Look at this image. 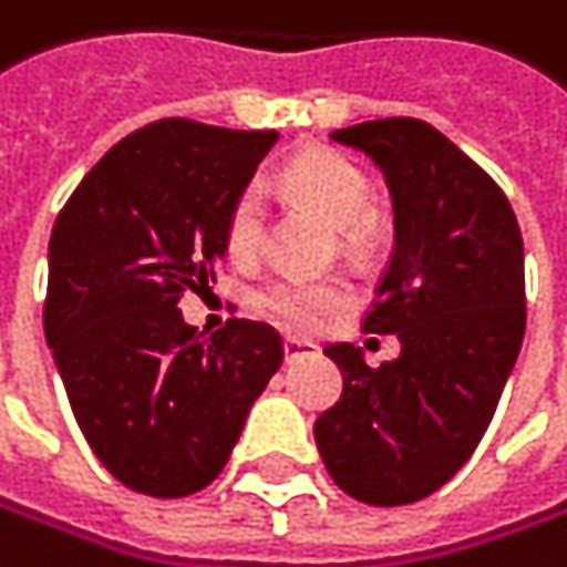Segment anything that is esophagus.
Instances as JSON below:
<instances>
[{
  "label": "esophagus",
  "mask_w": 567,
  "mask_h": 567,
  "mask_svg": "<svg viewBox=\"0 0 567 567\" xmlns=\"http://www.w3.org/2000/svg\"><path fill=\"white\" fill-rule=\"evenodd\" d=\"M309 353H316V347L312 343H306V340H286V363H296V360H302V357H309Z\"/></svg>",
  "instance_id": "obj_1"
}]
</instances>
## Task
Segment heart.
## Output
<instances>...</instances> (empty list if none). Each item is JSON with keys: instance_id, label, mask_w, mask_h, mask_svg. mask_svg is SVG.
<instances>
[{"instance_id": "1", "label": "heart", "mask_w": 567, "mask_h": 567, "mask_svg": "<svg viewBox=\"0 0 567 567\" xmlns=\"http://www.w3.org/2000/svg\"><path fill=\"white\" fill-rule=\"evenodd\" d=\"M281 183H286L296 197L322 210L337 227H343L347 245H363L370 230H374V183L370 176L337 148H306L292 156L281 169ZM265 193L258 183H248L237 189L224 214L220 241L224 251L234 261H255L265 241ZM347 302V286L340 278H299V275H281L271 278L258 292V309L286 326L292 333H312L326 322V316L337 312Z\"/></svg>"}]
</instances>
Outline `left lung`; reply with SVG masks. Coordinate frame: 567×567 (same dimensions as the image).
Masks as SVG:
<instances>
[{
  "label": "left lung",
  "instance_id": "obj_1",
  "mask_svg": "<svg viewBox=\"0 0 567 567\" xmlns=\"http://www.w3.org/2000/svg\"><path fill=\"white\" fill-rule=\"evenodd\" d=\"M374 159L394 200V251L363 316L401 353L367 367L326 347L340 401L316 419L333 483L370 507L415 504L480 445L527 322L524 241L511 200L460 145L422 118H378L330 135Z\"/></svg>",
  "mask_w": 567,
  "mask_h": 567
}]
</instances>
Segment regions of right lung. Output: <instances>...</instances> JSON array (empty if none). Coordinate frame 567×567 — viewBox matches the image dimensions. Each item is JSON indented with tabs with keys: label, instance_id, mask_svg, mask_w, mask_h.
<instances>
[{
	"label": "right lung",
	"instance_id": "obj_1",
	"mask_svg": "<svg viewBox=\"0 0 567 567\" xmlns=\"http://www.w3.org/2000/svg\"><path fill=\"white\" fill-rule=\"evenodd\" d=\"M275 138L159 118L107 148L56 214L43 333L87 445L135 493L214 483L286 357L268 322L204 337L179 312L217 278L224 214Z\"/></svg>",
	"mask_w": 567,
	"mask_h": 567
}]
</instances>
